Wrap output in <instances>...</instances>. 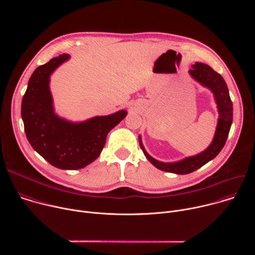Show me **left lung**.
Here are the masks:
<instances>
[{"mask_svg": "<svg viewBox=\"0 0 255 255\" xmlns=\"http://www.w3.org/2000/svg\"><path fill=\"white\" fill-rule=\"evenodd\" d=\"M193 68L189 70L190 75L194 80L200 83L202 86L210 89L214 94V98L217 104L218 112H219V118H218V124L210 146L203 152L186 157L183 160L176 162H162L152 156H150L146 150H145L141 137L139 136V144L143 150L144 155L147 159L158 169L172 172L176 174H187L191 173L198 168L202 167L204 164L215 158L224 147L225 142L227 140L230 127L233 120V105L229 96V91L224 79L220 74L216 72L211 66L205 63L196 62L192 65Z\"/></svg>", "mask_w": 255, "mask_h": 255, "instance_id": "1", "label": "left lung"}]
</instances>
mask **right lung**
Returning <instances> with one entry per match:
<instances>
[{"instance_id":"right-lung-1","label":"right lung","mask_w":255,"mask_h":255,"mask_svg":"<svg viewBox=\"0 0 255 255\" xmlns=\"http://www.w3.org/2000/svg\"><path fill=\"white\" fill-rule=\"evenodd\" d=\"M69 55L63 53L34 70L22 99L21 116L33 149L60 169H80L97 159L106 138L127 115L125 110L74 123L54 113L49 89L52 72Z\"/></svg>"}]
</instances>
